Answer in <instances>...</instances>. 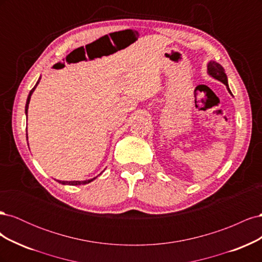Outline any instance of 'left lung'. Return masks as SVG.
<instances>
[{
	"label": "left lung",
	"mask_w": 262,
	"mask_h": 262,
	"mask_svg": "<svg viewBox=\"0 0 262 262\" xmlns=\"http://www.w3.org/2000/svg\"><path fill=\"white\" fill-rule=\"evenodd\" d=\"M208 72H209V74L211 76H213L214 78H216V80H219L220 82H222L224 85H226L228 92L231 93V91H229V89H228L227 76L225 74V70H224L223 67H222L221 64H219V63L214 62V61L210 62L209 66H208Z\"/></svg>",
	"instance_id": "left-lung-1"
}]
</instances>
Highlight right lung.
Wrapping results in <instances>:
<instances>
[{"label":"right lung","instance_id":"add662e5","mask_svg":"<svg viewBox=\"0 0 262 262\" xmlns=\"http://www.w3.org/2000/svg\"><path fill=\"white\" fill-rule=\"evenodd\" d=\"M40 78H41V77H39V80H38V82L36 83V85L34 86V89L29 92V95H28V97H27V101H26V106H25V113H26V116H27V112H28V105H29V101H30V96H31V94H33V92L35 91V89L37 87V85L39 84V82H40ZM94 179H95V178L90 179V180H85V181H61V180H58V181L60 182V184H62V185L80 186V185H86V184H89V182L93 181Z\"/></svg>","mask_w":262,"mask_h":262}]
</instances>
